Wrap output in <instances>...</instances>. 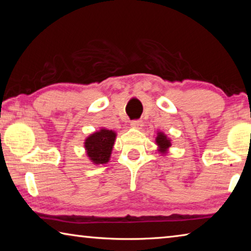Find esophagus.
I'll list each match as a JSON object with an SVG mask.
<instances>
[{
    "mask_svg": "<svg viewBox=\"0 0 251 251\" xmlns=\"http://www.w3.org/2000/svg\"><path fill=\"white\" fill-rule=\"evenodd\" d=\"M130 126L135 127V128H141L143 126V122L141 120H135L130 122Z\"/></svg>",
    "mask_w": 251,
    "mask_h": 251,
    "instance_id": "34e87169",
    "label": "esophagus"
}]
</instances>
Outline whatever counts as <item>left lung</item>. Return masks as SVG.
<instances>
[{
	"instance_id": "left-lung-1",
	"label": "left lung",
	"mask_w": 251,
	"mask_h": 251,
	"mask_svg": "<svg viewBox=\"0 0 251 251\" xmlns=\"http://www.w3.org/2000/svg\"><path fill=\"white\" fill-rule=\"evenodd\" d=\"M156 144H157V146H158V151L161 152V154H166L168 148L172 146L171 139H169L164 133H161V131L157 133Z\"/></svg>"
}]
</instances>
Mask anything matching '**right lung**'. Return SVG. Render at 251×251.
Returning <instances> with one entry per match:
<instances>
[{
    "instance_id": "obj_1",
    "label": "right lung",
    "mask_w": 251,
    "mask_h": 251,
    "mask_svg": "<svg viewBox=\"0 0 251 251\" xmlns=\"http://www.w3.org/2000/svg\"><path fill=\"white\" fill-rule=\"evenodd\" d=\"M115 138V131L101 128L85 139L84 146L86 155L93 164L103 165L108 163Z\"/></svg>"
}]
</instances>
